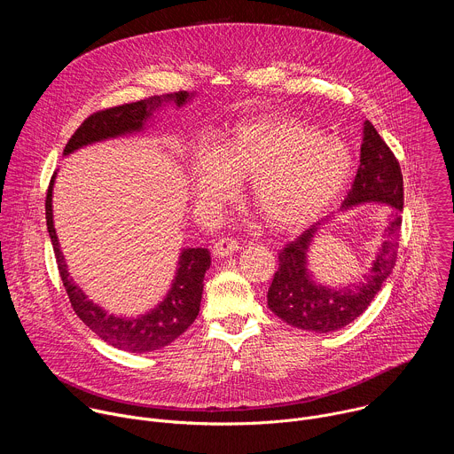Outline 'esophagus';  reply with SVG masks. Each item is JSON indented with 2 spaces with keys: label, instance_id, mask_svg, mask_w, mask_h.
I'll return each instance as SVG.
<instances>
[{
  "label": "esophagus",
  "instance_id": "obj_1",
  "mask_svg": "<svg viewBox=\"0 0 454 454\" xmlns=\"http://www.w3.org/2000/svg\"><path fill=\"white\" fill-rule=\"evenodd\" d=\"M214 254L217 256V258H224V256H230V254H233L235 251H239V242L237 240H233V239H228V237H224V239H219L215 244H214Z\"/></svg>",
  "mask_w": 454,
  "mask_h": 454
}]
</instances>
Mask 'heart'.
<instances>
[{"label": "heart", "instance_id": "obj_1", "mask_svg": "<svg viewBox=\"0 0 454 454\" xmlns=\"http://www.w3.org/2000/svg\"><path fill=\"white\" fill-rule=\"evenodd\" d=\"M354 156L338 138L293 118H258L235 125L219 153L205 149L192 168L193 201L212 215L237 179L264 219L278 230H300L317 219L350 181Z\"/></svg>", "mask_w": 454, "mask_h": 454}]
</instances>
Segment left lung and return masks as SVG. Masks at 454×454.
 <instances>
[{"mask_svg": "<svg viewBox=\"0 0 454 454\" xmlns=\"http://www.w3.org/2000/svg\"><path fill=\"white\" fill-rule=\"evenodd\" d=\"M366 203L390 207L392 214L375 261L359 284L329 287L316 282L309 270V251L314 237L334 215L312 224L280 251L278 271L268 291V305L289 325L319 334L347 327L368 309L395 266L404 205L403 174L394 153L368 120L363 127L359 168L341 212Z\"/></svg>", "mask_w": 454, "mask_h": 454, "instance_id": "left-lung-1", "label": "left lung"}]
</instances>
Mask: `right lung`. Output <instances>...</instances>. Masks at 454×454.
<instances>
[{"mask_svg": "<svg viewBox=\"0 0 454 454\" xmlns=\"http://www.w3.org/2000/svg\"><path fill=\"white\" fill-rule=\"evenodd\" d=\"M193 97H196V93L177 91L98 111L82 121V125L70 138L67 147H64V156L98 142L144 133L158 109L168 104L179 109L184 104H188ZM55 176L57 172L53 174L46 193V226L55 251L57 268L62 284L67 287L68 298L77 316L98 338H102L106 343L118 350L133 354H149L170 345L192 325L193 321H196L200 314L205 286L203 280L212 262L210 251L207 247L181 249L177 258L176 277L170 284V289L154 309L135 317L109 314L100 305L93 303V300H88V294L74 282V278L68 273V264L64 261V254L60 251V244L53 226L51 198Z\"/></svg>", "mask_w": 454, "mask_h": 454, "instance_id": "add662e5", "label": "right lung"}]
</instances>
